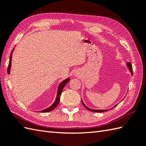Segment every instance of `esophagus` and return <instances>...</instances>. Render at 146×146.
Wrapping results in <instances>:
<instances>
[{
  "mask_svg": "<svg viewBox=\"0 0 146 146\" xmlns=\"http://www.w3.org/2000/svg\"><path fill=\"white\" fill-rule=\"evenodd\" d=\"M74 75H75V76H76V77H78V76H80V73L78 72V71H77V72H76L75 74H74Z\"/></svg>",
  "mask_w": 146,
  "mask_h": 146,
  "instance_id": "1",
  "label": "esophagus"
}]
</instances>
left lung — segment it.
<instances>
[{"mask_svg": "<svg viewBox=\"0 0 146 146\" xmlns=\"http://www.w3.org/2000/svg\"><path fill=\"white\" fill-rule=\"evenodd\" d=\"M126 64L127 67V68H128L129 72L131 73V75L132 76L133 71H132V67L131 63H130V62H126V64ZM82 104L83 105V106H84L86 108V109L90 110V111H93V112H104V111H106L108 110V109H92V108H89V107H88L87 106H86V105L84 104V102L82 101ZM117 105L118 104L114 105V106L112 108H113V107H116Z\"/></svg>", "mask_w": 146, "mask_h": 146, "instance_id": "8db88e82", "label": "left lung"}]
</instances>
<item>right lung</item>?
I'll return each mask as SVG.
<instances>
[{
  "mask_svg": "<svg viewBox=\"0 0 146 146\" xmlns=\"http://www.w3.org/2000/svg\"><path fill=\"white\" fill-rule=\"evenodd\" d=\"M14 49H15V48L13 49V50L12 51L11 54V56H10V59H9V66H8V68H7V73H8V75H10L11 69V63H12L11 61H12V53H13V51L14 50ZM70 80V77H68V78L64 80L63 81H62L60 83V85H58V87L56 97V100L54 102V103L52 104L50 107L46 108H45V109H44V110H42L41 111V112H42V113L49 112V111H51L52 110H54V108L58 106L59 102H60V96H61L62 91H63V89L64 87V86L66 85V83L68 82H69Z\"/></svg>",
  "mask_w": 146,
  "mask_h": 146,
  "instance_id": "right-lung-1",
  "label": "right lung"
}]
</instances>
